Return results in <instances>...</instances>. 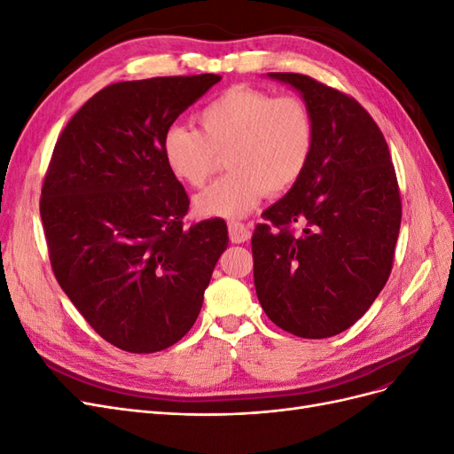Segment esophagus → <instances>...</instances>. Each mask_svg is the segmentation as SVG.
Here are the masks:
<instances>
[{"mask_svg":"<svg viewBox=\"0 0 454 454\" xmlns=\"http://www.w3.org/2000/svg\"><path fill=\"white\" fill-rule=\"evenodd\" d=\"M227 227H229V237H231V240L235 242V244L248 242L250 237H252L250 227H246V225L240 223V222H231Z\"/></svg>","mask_w":454,"mask_h":454,"instance_id":"34e87169","label":"esophagus"}]
</instances>
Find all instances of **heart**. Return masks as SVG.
<instances>
[{
	"label": "heart",
	"instance_id": "obj_1",
	"mask_svg": "<svg viewBox=\"0 0 454 454\" xmlns=\"http://www.w3.org/2000/svg\"><path fill=\"white\" fill-rule=\"evenodd\" d=\"M200 132L172 125L162 134L160 155L168 172L200 187L225 155L227 176L195 199L204 217L237 219L250 214L269 191L280 195L305 174L314 147L309 107L295 96L231 87L199 112Z\"/></svg>",
	"mask_w": 454,
	"mask_h": 454
}]
</instances>
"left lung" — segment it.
<instances>
[{
	"mask_svg": "<svg viewBox=\"0 0 454 454\" xmlns=\"http://www.w3.org/2000/svg\"><path fill=\"white\" fill-rule=\"evenodd\" d=\"M267 75L301 94L314 147L301 180L254 231L255 294L284 332L333 337L362 318L390 277L402 223L392 157L350 96L309 75Z\"/></svg>",
	"mask_w": 454,
	"mask_h": 454,
	"instance_id": "obj_1",
	"label": "left lung"
}]
</instances>
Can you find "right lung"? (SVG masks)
Segmentation results:
<instances>
[{"label":"right lung","instance_id":"obj_1","mask_svg":"<svg viewBox=\"0 0 454 454\" xmlns=\"http://www.w3.org/2000/svg\"><path fill=\"white\" fill-rule=\"evenodd\" d=\"M219 81L202 74L109 85L54 145L39 202L54 277L121 350L149 354L180 340L229 244L223 219L184 223L189 197L160 155L162 134Z\"/></svg>","mask_w":454,"mask_h":454}]
</instances>
